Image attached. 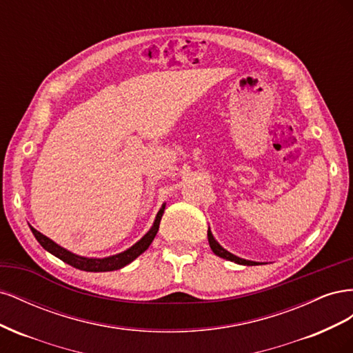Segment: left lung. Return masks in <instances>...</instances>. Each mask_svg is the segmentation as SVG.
<instances>
[{
	"instance_id": "left-lung-1",
	"label": "left lung",
	"mask_w": 353,
	"mask_h": 353,
	"mask_svg": "<svg viewBox=\"0 0 353 353\" xmlns=\"http://www.w3.org/2000/svg\"><path fill=\"white\" fill-rule=\"evenodd\" d=\"M208 240H209V245L212 252L215 253L216 256H219V258H223L227 261H231L234 263H239V265H248V266H252V265H259V262H253V261H248V259H243V258H239V256L230 253L228 250H225L222 248V245L215 240V237H213V234L210 231V228L208 230Z\"/></svg>"
}]
</instances>
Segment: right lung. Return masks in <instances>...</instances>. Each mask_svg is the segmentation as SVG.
Wrapping results in <instances>:
<instances>
[{
    "mask_svg": "<svg viewBox=\"0 0 353 353\" xmlns=\"http://www.w3.org/2000/svg\"><path fill=\"white\" fill-rule=\"evenodd\" d=\"M165 203L160 208V210L157 212L156 219L153 222L152 228L148 230L143 239L138 240L134 245H131L130 249H126L121 253L113 254V256H108V258H87V256H79L77 253H73L65 248H61L56 241H52L51 239H48L44 234H41L39 231H37L34 227H30V231L34 232L35 239L38 240V243L44 248L47 252H50L51 254H54L56 258L61 259L63 262H66L69 265H72L73 268L77 270H82V271H88V272H105V271H116L121 270L123 266H126L128 263H131L134 259H137L138 256L141 253H144L148 245L152 244V241L154 240L156 234L159 231V225H160V219H162V215L165 212Z\"/></svg>",
    "mask_w": 353,
    "mask_h": 353,
    "instance_id": "add662e5",
    "label": "right lung"
}]
</instances>
